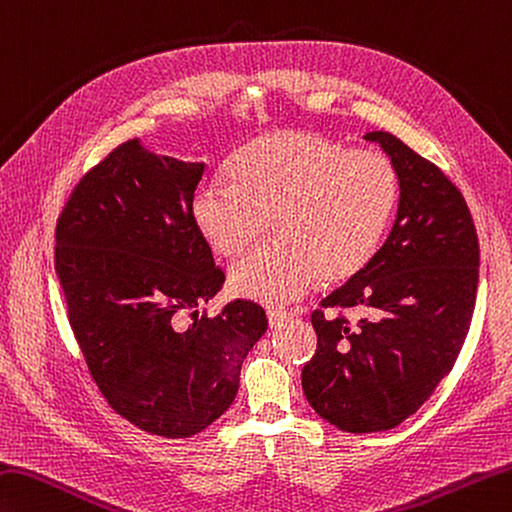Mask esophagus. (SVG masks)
<instances>
[{"mask_svg":"<svg viewBox=\"0 0 512 512\" xmlns=\"http://www.w3.org/2000/svg\"><path fill=\"white\" fill-rule=\"evenodd\" d=\"M288 319H293V313H286V310H268V324H270V328L284 326Z\"/></svg>","mask_w":512,"mask_h":512,"instance_id":"obj_1","label":"esophagus"}]
</instances>
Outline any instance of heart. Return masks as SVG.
I'll return each mask as SVG.
<instances>
[{"label": "heart", "mask_w": 512, "mask_h": 512, "mask_svg": "<svg viewBox=\"0 0 512 512\" xmlns=\"http://www.w3.org/2000/svg\"><path fill=\"white\" fill-rule=\"evenodd\" d=\"M233 184L206 182L193 222L215 253L235 257L270 228L275 242L230 268L237 295L286 304L346 282L377 253L399 204V173L379 150H348L315 133L266 135L230 162Z\"/></svg>", "instance_id": "1"}]
</instances>
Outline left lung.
<instances>
[{"instance_id": "1", "label": "left lung", "mask_w": 512, "mask_h": 512, "mask_svg": "<svg viewBox=\"0 0 512 512\" xmlns=\"http://www.w3.org/2000/svg\"><path fill=\"white\" fill-rule=\"evenodd\" d=\"M364 137L397 168V215L366 268L310 317L317 350L302 370L315 413L357 435L399 426L435 393L464 346L479 282L477 230L457 186L395 135ZM350 307L363 313L355 325L341 315Z\"/></svg>"}]
</instances>
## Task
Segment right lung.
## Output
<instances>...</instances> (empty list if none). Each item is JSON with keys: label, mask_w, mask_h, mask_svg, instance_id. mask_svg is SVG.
I'll use <instances>...</instances> for the list:
<instances>
[{"label": "right lung", "mask_w": 512, "mask_h": 512, "mask_svg": "<svg viewBox=\"0 0 512 512\" xmlns=\"http://www.w3.org/2000/svg\"><path fill=\"white\" fill-rule=\"evenodd\" d=\"M204 168L128 139L79 179L55 228V270L90 377L117 415L168 439L226 413L268 328L246 299L199 317L224 284L190 213Z\"/></svg>", "instance_id": "right-lung-1"}]
</instances>
